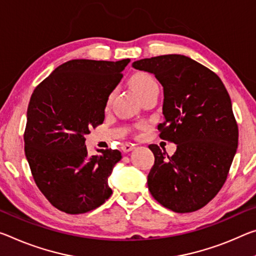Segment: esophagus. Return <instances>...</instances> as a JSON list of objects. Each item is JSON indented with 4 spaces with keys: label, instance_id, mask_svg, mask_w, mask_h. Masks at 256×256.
<instances>
[{
    "label": "esophagus",
    "instance_id": "34e87169",
    "mask_svg": "<svg viewBox=\"0 0 256 256\" xmlns=\"http://www.w3.org/2000/svg\"><path fill=\"white\" fill-rule=\"evenodd\" d=\"M134 149V147H133V144H122V150H123L124 152H131V150Z\"/></svg>",
    "mask_w": 256,
    "mask_h": 256
}]
</instances>
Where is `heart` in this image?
<instances>
[{
    "mask_svg": "<svg viewBox=\"0 0 256 256\" xmlns=\"http://www.w3.org/2000/svg\"><path fill=\"white\" fill-rule=\"evenodd\" d=\"M132 86L134 88V91L136 92L138 96L142 94V93L147 92L150 88H158L157 83L155 82V80L152 78V76H149L147 74H138L133 76V78L131 80ZM112 99V93L109 94L108 99H107V104H110V101Z\"/></svg>",
    "mask_w": 256,
    "mask_h": 256,
    "instance_id": "heart-1",
    "label": "heart"
}]
</instances>
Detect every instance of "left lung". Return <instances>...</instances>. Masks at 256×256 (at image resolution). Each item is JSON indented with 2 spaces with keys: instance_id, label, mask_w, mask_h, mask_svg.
Listing matches in <instances>:
<instances>
[{
  "instance_id": "left-lung-1",
  "label": "left lung",
  "mask_w": 256,
  "mask_h": 256,
  "mask_svg": "<svg viewBox=\"0 0 256 256\" xmlns=\"http://www.w3.org/2000/svg\"><path fill=\"white\" fill-rule=\"evenodd\" d=\"M132 66L154 74L163 86L160 136L176 144L172 156L149 146L155 156L149 192L176 213L200 210L224 184L237 150L238 125L229 93L216 72L186 56H152Z\"/></svg>"
}]
</instances>
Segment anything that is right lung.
I'll list each match as a JSON object with an SVG mask.
<instances>
[{
    "instance_id": "add662e5",
    "label": "right lung",
    "mask_w": 256,
    "mask_h": 256,
    "mask_svg": "<svg viewBox=\"0 0 256 256\" xmlns=\"http://www.w3.org/2000/svg\"><path fill=\"white\" fill-rule=\"evenodd\" d=\"M130 59H75L60 64L35 88L24 141L36 186L56 208L82 214L112 196L108 178L122 154L88 156L85 136L104 123L107 99Z\"/></svg>"
}]
</instances>
